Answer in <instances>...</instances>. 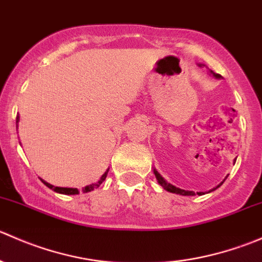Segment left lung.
I'll list each match as a JSON object with an SVG mask.
<instances>
[{
	"instance_id": "1",
	"label": "left lung",
	"mask_w": 262,
	"mask_h": 262,
	"mask_svg": "<svg viewBox=\"0 0 262 262\" xmlns=\"http://www.w3.org/2000/svg\"><path fill=\"white\" fill-rule=\"evenodd\" d=\"M202 66H204V64H199V67H202ZM209 72L212 73V75H213L214 77H215V78H221V77H222L221 75H218V73H214L213 71H209ZM234 162H236V160H234ZM153 172H155V176H156V179H157L158 184H160L161 186L163 187V189H165V190H167V191H170V192H175V194L185 195V196H186V195H187V196H194V195H195V192H194V191H189V190H182V189H179V187L173 186L172 184H170V182H167V181H166L165 179H163L162 176H161L160 173H158L157 171H156V170H153ZM226 179H227V178H226ZM226 179H224V180H226ZM224 180L222 181L221 184L218 185V186H216V187H214V189H212V190H209V191H208V192H210V191H214V190H215V189H218V187L221 186L222 184H223ZM196 194H198V195H204L205 192H202V191H200V192H196Z\"/></svg>"
}]
</instances>
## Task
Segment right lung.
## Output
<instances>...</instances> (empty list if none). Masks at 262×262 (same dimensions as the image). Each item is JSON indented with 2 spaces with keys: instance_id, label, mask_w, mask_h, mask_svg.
Listing matches in <instances>:
<instances>
[{
  "instance_id": "right-lung-1",
  "label": "right lung",
  "mask_w": 262,
  "mask_h": 262,
  "mask_svg": "<svg viewBox=\"0 0 262 262\" xmlns=\"http://www.w3.org/2000/svg\"><path fill=\"white\" fill-rule=\"evenodd\" d=\"M18 120H20V118H18V115L16 116V123H18ZM107 172H109V168H107L106 171H105L104 175L101 176V179H100L99 181L96 182V184H91V185H87V186H84L83 189H82V192H89V191H92L94 189H96V187H99L100 185L102 184V182L105 181V179H106L107 176ZM43 181L44 185H47V186L49 187V189L54 190L55 192H59V194H66V195H76V194H80V190L76 189V187H59V186H53V185L48 184V182H46L44 180Z\"/></svg>"
}]
</instances>
